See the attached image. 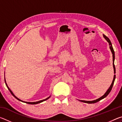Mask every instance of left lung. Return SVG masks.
Instances as JSON below:
<instances>
[{
  "label": "left lung",
  "mask_w": 122,
  "mask_h": 122,
  "mask_svg": "<svg viewBox=\"0 0 122 122\" xmlns=\"http://www.w3.org/2000/svg\"><path fill=\"white\" fill-rule=\"evenodd\" d=\"M103 37L106 39V40L108 41L109 44V46H110V49L111 51V53L112 54V59H113V70H114V74L116 73V69H115V66L114 65V61H115V51H113V47L112 46V44H111V42L110 40H109V39L108 38V37L106 36L105 35L103 34ZM115 78H116V75H114V76H113V80H112V83H111V86H110V87L108 89V90L107 91V92H106L104 94V95H103L102 97H101L100 98H99L98 99H97L96 100H94V101H83V100H79L80 101H81L82 102H84V103H89V104H91V103H96L98 102V101H100V100H102L104 98L106 97L107 96V95L110 93V92H111V89H112V88L113 86V83H114V82H115Z\"/></svg>",
  "instance_id": "obj_1"
}]
</instances>
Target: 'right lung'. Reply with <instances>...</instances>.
<instances>
[{
	"label": "right lung",
	"mask_w": 122,
	"mask_h": 122,
	"mask_svg": "<svg viewBox=\"0 0 122 122\" xmlns=\"http://www.w3.org/2000/svg\"><path fill=\"white\" fill-rule=\"evenodd\" d=\"M5 84H6V86L7 87V88H8V89L9 90V91L10 92H11V94L12 95H13L14 97H15L16 99H17L18 100H19V101H21V102H24V103H27V104H38V103H41V102H44V101H46V100H48V99L50 97H51V96H49V97H47V98H46V99H45V100H41V101H38V102H25V101H22V100H20L19 98H18L17 97H16L15 95H14V94L13 93V92H12V91L11 90V89H10L9 88V86H7V83H6V80H5Z\"/></svg>",
	"instance_id": "obj_1"
}]
</instances>
